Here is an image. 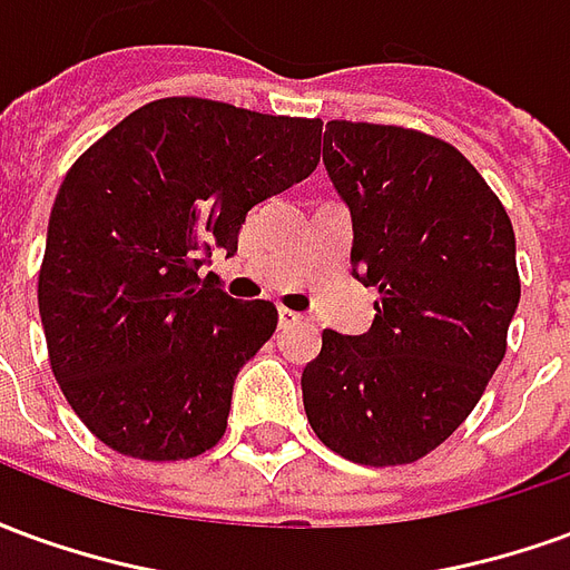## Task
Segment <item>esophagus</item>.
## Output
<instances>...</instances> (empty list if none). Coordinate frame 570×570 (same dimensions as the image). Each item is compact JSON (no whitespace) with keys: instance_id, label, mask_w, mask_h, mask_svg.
Here are the masks:
<instances>
[{"instance_id":"34e87169","label":"esophagus","mask_w":570,"mask_h":570,"mask_svg":"<svg viewBox=\"0 0 570 570\" xmlns=\"http://www.w3.org/2000/svg\"><path fill=\"white\" fill-rule=\"evenodd\" d=\"M277 321H281V326H296V323H302V314H296V311H289V308H277Z\"/></svg>"}]
</instances>
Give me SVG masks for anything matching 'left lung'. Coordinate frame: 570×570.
I'll return each mask as SVG.
<instances>
[{"label": "left lung", "instance_id": "obj_1", "mask_svg": "<svg viewBox=\"0 0 570 570\" xmlns=\"http://www.w3.org/2000/svg\"><path fill=\"white\" fill-rule=\"evenodd\" d=\"M323 164L351 210L370 333L323 330L302 400L326 449L412 464L473 412L519 305L513 223L452 142L394 125L326 121Z\"/></svg>", "mask_w": 570, "mask_h": 570}]
</instances>
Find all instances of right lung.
<instances>
[{"label": "right lung", "mask_w": 570, "mask_h": 570, "mask_svg": "<svg viewBox=\"0 0 570 570\" xmlns=\"http://www.w3.org/2000/svg\"><path fill=\"white\" fill-rule=\"evenodd\" d=\"M321 130V118L164 97L69 167L39 314L60 391L109 449L186 461L223 440L237 372L277 308L225 296L200 265L213 247L237 253L247 213L317 167Z\"/></svg>", "instance_id": "right-lung-1"}]
</instances>
